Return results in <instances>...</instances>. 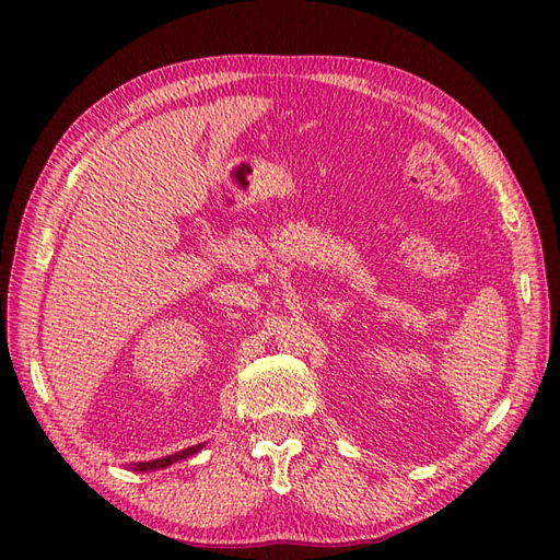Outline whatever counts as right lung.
<instances>
[{"instance_id": "1", "label": "right lung", "mask_w": 560, "mask_h": 560, "mask_svg": "<svg viewBox=\"0 0 560 560\" xmlns=\"http://www.w3.org/2000/svg\"><path fill=\"white\" fill-rule=\"evenodd\" d=\"M200 448H202V444H198V446H191V448H184V451H179V453H175V455H165V457H159V460H149V463H132V465H130V469H132V471L163 469V467H167V465H173V463H177V460H184V457H189V455L198 453Z\"/></svg>"}]
</instances>
